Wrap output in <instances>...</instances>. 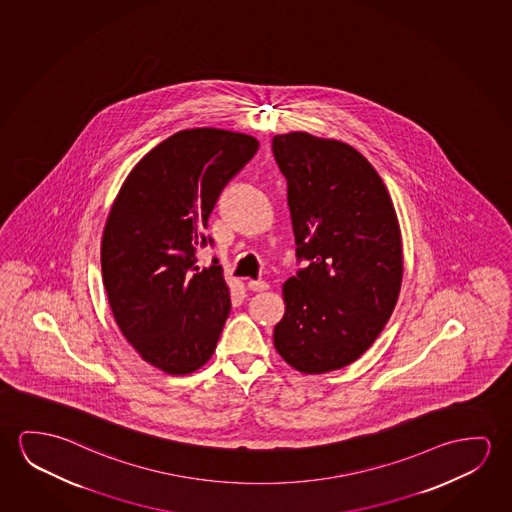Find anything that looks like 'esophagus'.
Listing matches in <instances>:
<instances>
[{
	"label": "esophagus",
	"mask_w": 512,
	"mask_h": 512,
	"mask_svg": "<svg viewBox=\"0 0 512 512\" xmlns=\"http://www.w3.org/2000/svg\"><path fill=\"white\" fill-rule=\"evenodd\" d=\"M248 289L255 292L268 291L269 284L268 282H262V280H250L248 282Z\"/></svg>",
	"instance_id": "1"
}]
</instances>
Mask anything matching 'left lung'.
I'll use <instances>...</instances> for the list:
<instances>
[{"instance_id": "obj_1", "label": "left lung", "mask_w": 512, "mask_h": 512, "mask_svg": "<svg viewBox=\"0 0 512 512\" xmlns=\"http://www.w3.org/2000/svg\"><path fill=\"white\" fill-rule=\"evenodd\" d=\"M273 154L287 179L296 252L310 260L282 287L273 344L299 372L324 374L356 362L394 312L401 227L385 182L351 145L294 131L276 134Z\"/></svg>"}]
</instances>
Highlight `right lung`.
Listing matches in <instances>:
<instances>
[{
    "mask_svg": "<svg viewBox=\"0 0 512 512\" xmlns=\"http://www.w3.org/2000/svg\"><path fill=\"white\" fill-rule=\"evenodd\" d=\"M259 149L250 134L184 129L147 152L111 205L103 284L118 330L142 360L186 376L213 356L230 312L221 266H197L223 186Z\"/></svg>",
    "mask_w": 512,
    "mask_h": 512,
    "instance_id": "right-lung-1",
    "label": "right lung"
}]
</instances>
